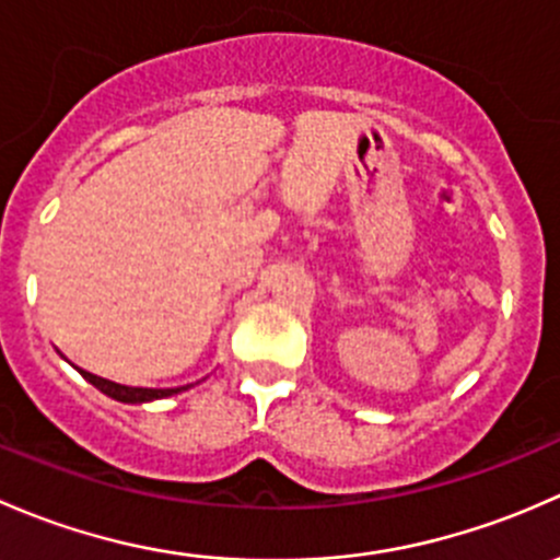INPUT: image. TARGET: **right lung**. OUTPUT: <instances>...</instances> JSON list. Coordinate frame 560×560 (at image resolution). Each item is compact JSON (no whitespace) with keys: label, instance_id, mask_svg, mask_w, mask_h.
<instances>
[{"label":"right lung","instance_id":"right-lung-1","mask_svg":"<svg viewBox=\"0 0 560 560\" xmlns=\"http://www.w3.org/2000/svg\"><path fill=\"white\" fill-rule=\"evenodd\" d=\"M83 377L89 380L94 388H100L102 394L109 396V399L124 401V405H145V401L166 399V396H175V394H180V390H188V385L186 388H129V385H120V383H113V380L96 377V374H91V372H83Z\"/></svg>","mask_w":560,"mask_h":560}]
</instances>
